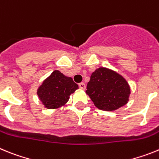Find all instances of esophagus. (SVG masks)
<instances>
[{
	"instance_id": "obj_1",
	"label": "esophagus",
	"mask_w": 159,
	"mask_h": 159,
	"mask_svg": "<svg viewBox=\"0 0 159 159\" xmlns=\"http://www.w3.org/2000/svg\"><path fill=\"white\" fill-rule=\"evenodd\" d=\"M79 87L81 88V89H85L86 88V85L84 83H80V84H79Z\"/></svg>"
}]
</instances>
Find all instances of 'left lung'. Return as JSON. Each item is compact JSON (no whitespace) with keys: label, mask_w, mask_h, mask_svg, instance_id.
<instances>
[{"label":"left lung","mask_w":159,"mask_h":159,"mask_svg":"<svg viewBox=\"0 0 159 159\" xmlns=\"http://www.w3.org/2000/svg\"><path fill=\"white\" fill-rule=\"evenodd\" d=\"M86 94L98 109L113 111L128 102L130 88L123 75L100 67L91 75Z\"/></svg>","instance_id":"left-lung-1"}]
</instances>
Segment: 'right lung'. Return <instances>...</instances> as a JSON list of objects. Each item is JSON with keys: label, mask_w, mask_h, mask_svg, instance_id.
Masks as SVG:
<instances>
[{"label": "right lung", "mask_w": 159, "mask_h": 159, "mask_svg": "<svg viewBox=\"0 0 159 159\" xmlns=\"http://www.w3.org/2000/svg\"><path fill=\"white\" fill-rule=\"evenodd\" d=\"M78 88L71 77L55 70L39 86L36 94L44 107L58 109L67 103L70 95Z\"/></svg>", "instance_id": "add662e5"}]
</instances>
